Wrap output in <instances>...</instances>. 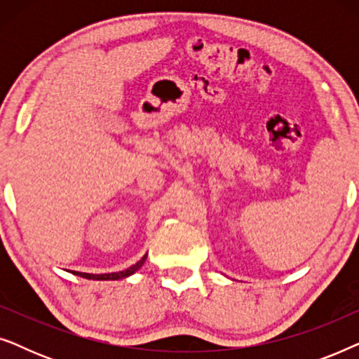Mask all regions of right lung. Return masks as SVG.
<instances>
[{
	"instance_id": "right-lung-1",
	"label": "right lung",
	"mask_w": 359,
	"mask_h": 359,
	"mask_svg": "<svg viewBox=\"0 0 359 359\" xmlns=\"http://www.w3.org/2000/svg\"><path fill=\"white\" fill-rule=\"evenodd\" d=\"M147 259V255L142 257L140 262H137L134 266L124 269V271H119V273H107V274H90V273H80V271H72L73 274H76V276H81V278H86V279H96V281H109V279H122V278H127L130 276V274H134L137 269L142 268V264L145 263Z\"/></svg>"
}]
</instances>
